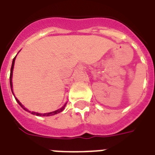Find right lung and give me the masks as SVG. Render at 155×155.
Masks as SVG:
<instances>
[{
  "instance_id": "obj_1",
  "label": "right lung",
  "mask_w": 155,
  "mask_h": 155,
  "mask_svg": "<svg viewBox=\"0 0 155 155\" xmlns=\"http://www.w3.org/2000/svg\"><path fill=\"white\" fill-rule=\"evenodd\" d=\"M15 58H16V57H14V58L13 59V63H12V67H11V70H10V76H9V80H10V87H11V90H12V91H13V89H12V87H13V86H12V75H13V65H14V61H15ZM15 99H16V101H17V102H18L19 104H20L21 107V108H22L24 110L27 111V112H29V113H31L32 114H34V115L42 116V117H48V116H52V115H54V114H57V113H61V112H62V111L64 109L66 104H64V105H63V107L60 108V109H58V110H56V111H54V112H52V113H43V114H42V113H35V112H30V111H29L28 109H26V108H25V107H24V106H23L21 104V102L19 101H18V100L17 99L16 97H15Z\"/></svg>"
}]
</instances>
